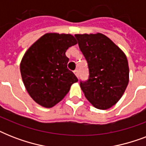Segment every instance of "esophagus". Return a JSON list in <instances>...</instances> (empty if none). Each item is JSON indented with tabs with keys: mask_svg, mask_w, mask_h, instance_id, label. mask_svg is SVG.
<instances>
[{
	"mask_svg": "<svg viewBox=\"0 0 146 146\" xmlns=\"http://www.w3.org/2000/svg\"><path fill=\"white\" fill-rule=\"evenodd\" d=\"M74 74H75L76 77H79V71H78V70H74Z\"/></svg>",
	"mask_w": 146,
	"mask_h": 146,
	"instance_id": "1",
	"label": "esophagus"
}]
</instances>
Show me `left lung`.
<instances>
[{
    "label": "left lung",
    "mask_w": 146,
    "mask_h": 146,
    "mask_svg": "<svg viewBox=\"0 0 146 146\" xmlns=\"http://www.w3.org/2000/svg\"><path fill=\"white\" fill-rule=\"evenodd\" d=\"M75 37L89 71V80L80 82L81 89L95 108H110L120 99L129 83L127 56L102 33L76 34Z\"/></svg>",
    "instance_id": "obj_1"
}]
</instances>
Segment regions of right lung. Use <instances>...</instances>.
Masks as SVG:
<instances>
[{
    "label": "right lung",
    "instance_id": "1",
    "mask_svg": "<svg viewBox=\"0 0 146 146\" xmlns=\"http://www.w3.org/2000/svg\"><path fill=\"white\" fill-rule=\"evenodd\" d=\"M77 44L70 34L46 33L26 51L20 63L23 82L30 97L41 106L50 108L78 82L68 70L66 50Z\"/></svg>",
    "mask_w": 146,
    "mask_h": 146
}]
</instances>
